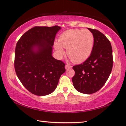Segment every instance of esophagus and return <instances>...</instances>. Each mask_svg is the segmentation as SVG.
<instances>
[{
    "instance_id": "esophagus-1",
    "label": "esophagus",
    "mask_w": 126,
    "mask_h": 126,
    "mask_svg": "<svg viewBox=\"0 0 126 126\" xmlns=\"http://www.w3.org/2000/svg\"><path fill=\"white\" fill-rule=\"evenodd\" d=\"M71 67H72V66H71L70 64H66L65 66V68L66 70L69 69V68H70Z\"/></svg>"
}]
</instances>
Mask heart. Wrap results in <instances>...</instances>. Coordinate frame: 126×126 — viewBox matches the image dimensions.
I'll return each instance as SVG.
<instances>
[{
	"mask_svg": "<svg viewBox=\"0 0 126 126\" xmlns=\"http://www.w3.org/2000/svg\"><path fill=\"white\" fill-rule=\"evenodd\" d=\"M58 43H54L57 53L62 56L64 53L63 48H67V54L73 62L81 63L90 57L93 51L94 37L87 29L68 30L61 34Z\"/></svg>",
	"mask_w": 126,
	"mask_h": 126,
	"instance_id": "heart-1",
	"label": "heart"
}]
</instances>
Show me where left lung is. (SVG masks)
Returning <instances> with one entry per match:
<instances>
[{
  "instance_id": "8db88e82",
  "label": "left lung",
  "mask_w": 126,
  "mask_h": 126,
  "mask_svg": "<svg viewBox=\"0 0 126 126\" xmlns=\"http://www.w3.org/2000/svg\"><path fill=\"white\" fill-rule=\"evenodd\" d=\"M94 37L93 51L83 63L73 66L72 81L79 92L91 94L99 91L108 79L112 69V49L110 41L101 32L88 28Z\"/></svg>"
}]
</instances>
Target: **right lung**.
Here are the masks:
<instances>
[{
  "label": "right lung",
  "mask_w": 126,
  "mask_h": 126,
  "mask_svg": "<svg viewBox=\"0 0 126 126\" xmlns=\"http://www.w3.org/2000/svg\"><path fill=\"white\" fill-rule=\"evenodd\" d=\"M60 26H35L17 41L14 67L18 78L30 92L45 96L53 92L65 64L52 56V46Z\"/></svg>",
  "instance_id": "1"
}]
</instances>
